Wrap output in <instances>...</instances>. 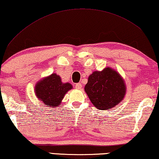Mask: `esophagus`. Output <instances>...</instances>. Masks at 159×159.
<instances>
[{
	"instance_id": "34e87169",
	"label": "esophagus",
	"mask_w": 159,
	"mask_h": 159,
	"mask_svg": "<svg viewBox=\"0 0 159 159\" xmlns=\"http://www.w3.org/2000/svg\"><path fill=\"white\" fill-rule=\"evenodd\" d=\"M82 84L81 83H77L76 84H75V88H77L78 89H80L82 88Z\"/></svg>"
}]
</instances>
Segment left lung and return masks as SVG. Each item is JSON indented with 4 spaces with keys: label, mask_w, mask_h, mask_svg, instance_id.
Masks as SVG:
<instances>
[{
    "label": "left lung",
    "mask_w": 159,
    "mask_h": 159,
    "mask_svg": "<svg viewBox=\"0 0 159 159\" xmlns=\"http://www.w3.org/2000/svg\"><path fill=\"white\" fill-rule=\"evenodd\" d=\"M84 90L92 104L104 110L116 106L126 93V87L121 77L107 67L102 72L95 71L88 78Z\"/></svg>",
    "instance_id": "8db88e82"
}]
</instances>
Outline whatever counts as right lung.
I'll use <instances>...</instances> for the list:
<instances>
[{"label":"right lung","mask_w":159,"mask_h":159,"mask_svg":"<svg viewBox=\"0 0 159 159\" xmlns=\"http://www.w3.org/2000/svg\"><path fill=\"white\" fill-rule=\"evenodd\" d=\"M72 88L70 83H62L56 74L45 78L35 86V94L40 101L48 107H57L60 104L67 91Z\"/></svg>","instance_id":"1"}]
</instances>
